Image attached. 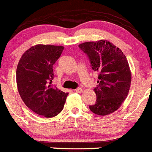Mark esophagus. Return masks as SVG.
<instances>
[{
	"label": "esophagus",
	"instance_id": "34e87169",
	"mask_svg": "<svg viewBox=\"0 0 152 152\" xmlns=\"http://www.w3.org/2000/svg\"><path fill=\"white\" fill-rule=\"evenodd\" d=\"M83 91L82 88H77L75 89V92H77V93H81Z\"/></svg>",
	"mask_w": 152,
	"mask_h": 152
}]
</instances>
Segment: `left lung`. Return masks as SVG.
<instances>
[{"mask_svg":"<svg viewBox=\"0 0 152 152\" xmlns=\"http://www.w3.org/2000/svg\"><path fill=\"white\" fill-rule=\"evenodd\" d=\"M88 54L92 69L98 73V87L94 89L96 103L89 106L93 113L105 116L118 109L130 90L132 72L122 50L107 40L79 45Z\"/></svg>","mask_w":152,"mask_h":152,"instance_id":"1","label":"left lung"}]
</instances>
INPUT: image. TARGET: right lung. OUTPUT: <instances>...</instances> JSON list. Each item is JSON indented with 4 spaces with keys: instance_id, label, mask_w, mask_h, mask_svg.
Here are the masks:
<instances>
[{
    "instance_id": "1",
    "label": "right lung",
    "mask_w": 152,
    "mask_h": 152,
    "mask_svg": "<svg viewBox=\"0 0 152 152\" xmlns=\"http://www.w3.org/2000/svg\"><path fill=\"white\" fill-rule=\"evenodd\" d=\"M64 47L36 45L22 54L16 71L17 87L26 106L37 115L53 118L63 110L68 93L51 86L53 65Z\"/></svg>"
}]
</instances>
